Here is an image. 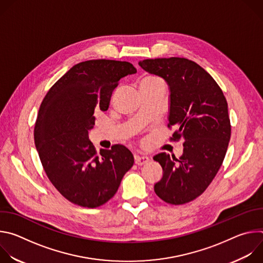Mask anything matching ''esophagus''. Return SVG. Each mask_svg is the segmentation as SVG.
<instances>
[{
	"label": "esophagus",
	"mask_w": 263,
	"mask_h": 263,
	"mask_svg": "<svg viewBox=\"0 0 263 263\" xmlns=\"http://www.w3.org/2000/svg\"><path fill=\"white\" fill-rule=\"evenodd\" d=\"M134 160H135V163L137 165H142V164L147 163L149 161V158L147 156H144V155H135Z\"/></svg>",
	"instance_id": "obj_1"
}]
</instances>
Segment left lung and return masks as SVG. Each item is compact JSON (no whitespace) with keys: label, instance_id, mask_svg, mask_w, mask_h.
Wrapping results in <instances>:
<instances>
[{"label":"left lung","instance_id":"obj_1","mask_svg":"<svg viewBox=\"0 0 263 263\" xmlns=\"http://www.w3.org/2000/svg\"><path fill=\"white\" fill-rule=\"evenodd\" d=\"M138 64L168 85V127L177 129L174 140H184L179 159L166 153L154 156L163 170L154 191L166 203H189L205 192L226 155L231 136L226 98L210 74L192 60L171 57Z\"/></svg>","mask_w":263,"mask_h":263}]
</instances>
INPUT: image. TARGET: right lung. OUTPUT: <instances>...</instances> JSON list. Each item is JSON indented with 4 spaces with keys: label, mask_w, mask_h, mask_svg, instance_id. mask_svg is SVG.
Wrapping results in <instances>:
<instances>
[{
    "label": "right lung",
    "mask_w": 263,
    "mask_h": 263,
    "mask_svg": "<svg viewBox=\"0 0 263 263\" xmlns=\"http://www.w3.org/2000/svg\"><path fill=\"white\" fill-rule=\"evenodd\" d=\"M136 72L129 62L88 60L73 65L51 87L39 111L34 141L44 170L69 202L96 208L116 195L134 157L125 145L101 149L88 133L95 111H106L121 79Z\"/></svg>",
    "instance_id": "obj_1"
}]
</instances>
